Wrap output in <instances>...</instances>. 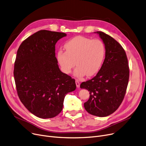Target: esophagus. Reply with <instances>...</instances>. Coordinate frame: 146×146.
I'll list each match as a JSON object with an SVG mask.
<instances>
[{"instance_id":"esophagus-1","label":"esophagus","mask_w":146,"mask_h":146,"mask_svg":"<svg viewBox=\"0 0 146 146\" xmlns=\"http://www.w3.org/2000/svg\"><path fill=\"white\" fill-rule=\"evenodd\" d=\"M76 86H77V88H79L80 87V83L77 80H76Z\"/></svg>"}]
</instances>
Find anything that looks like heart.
<instances>
[{
    "instance_id": "b5f03b06",
    "label": "heart",
    "mask_w": 146,
    "mask_h": 146,
    "mask_svg": "<svg viewBox=\"0 0 146 146\" xmlns=\"http://www.w3.org/2000/svg\"><path fill=\"white\" fill-rule=\"evenodd\" d=\"M64 47L66 51L59 50L57 59L64 73H70L75 65L74 75L78 78L86 74L92 76L100 70L105 56V47L101 40L77 36L67 41Z\"/></svg>"
}]
</instances>
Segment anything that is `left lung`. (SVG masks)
Masks as SVG:
<instances>
[{"instance_id": "left-lung-1", "label": "left lung", "mask_w": 146, "mask_h": 146, "mask_svg": "<svg viewBox=\"0 0 146 146\" xmlns=\"http://www.w3.org/2000/svg\"><path fill=\"white\" fill-rule=\"evenodd\" d=\"M99 35L105 47V58L100 70L94 78L82 82L81 89L89 92V100L84 104L86 111L104 117L115 111L125 95L129 80L127 55L122 46L112 37L101 31Z\"/></svg>"}]
</instances>
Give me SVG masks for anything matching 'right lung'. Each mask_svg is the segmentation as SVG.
Here are the masks:
<instances>
[{
    "instance_id": "1",
    "label": "right lung",
    "mask_w": 146,
    "mask_h": 146,
    "mask_svg": "<svg viewBox=\"0 0 146 146\" xmlns=\"http://www.w3.org/2000/svg\"><path fill=\"white\" fill-rule=\"evenodd\" d=\"M66 34L39 31L22 42L15 61L13 75L18 95L25 108L43 119L57 116L67 94L74 91L75 80L58 66L55 45Z\"/></svg>"
}]
</instances>
